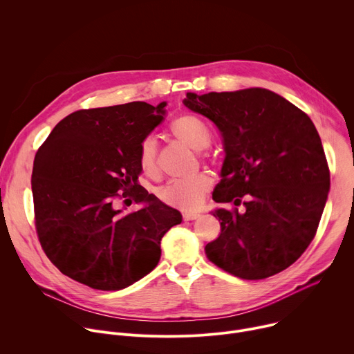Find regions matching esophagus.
<instances>
[{
  "label": "esophagus",
  "mask_w": 354,
  "mask_h": 354,
  "mask_svg": "<svg viewBox=\"0 0 354 354\" xmlns=\"http://www.w3.org/2000/svg\"><path fill=\"white\" fill-rule=\"evenodd\" d=\"M198 217H200L198 213H183V220L185 221H192V220H196Z\"/></svg>",
  "instance_id": "obj_1"
}]
</instances>
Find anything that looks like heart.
I'll list each match as a JSON object with an SVG mask.
<instances>
[{
  "label": "heart",
  "instance_id": "obj_1",
  "mask_svg": "<svg viewBox=\"0 0 354 354\" xmlns=\"http://www.w3.org/2000/svg\"><path fill=\"white\" fill-rule=\"evenodd\" d=\"M172 134L185 145L194 151H201L210 144V131L197 116L185 113L172 120L169 126ZM138 162L148 174L158 171V142L154 136H147L138 147ZM212 186V178L207 174H198L190 179L174 180L160 189V198L165 205L190 212L197 209Z\"/></svg>",
  "mask_w": 354,
  "mask_h": 354
}]
</instances>
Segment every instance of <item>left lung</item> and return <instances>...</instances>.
<instances>
[{"label": "left lung", "mask_w": 354, "mask_h": 354, "mask_svg": "<svg viewBox=\"0 0 354 354\" xmlns=\"http://www.w3.org/2000/svg\"><path fill=\"white\" fill-rule=\"evenodd\" d=\"M186 108L221 133L225 158L213 198L221 234L205 248L220 269L261 280L291 266L314 239L330 186L319 134L307 113L265 89L186 93Z\"/></svg>", "instance_id": "obj_1"}]
</instances>
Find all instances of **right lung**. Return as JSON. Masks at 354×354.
<instances>
[{
	"label": "right lung",
	"instance_id": "add662e5",
	"mask_svg": "<svg viewBox=\"0 0 354 354\" xmlns=\"http://www.w3.org/2000/svg\"><path fill=\"white\" fill-rule=\"evenodd\" d=\"M165 106L77 111L37 149L36 232L50 262L73 280L104 291L131 286L158 265L162 236L182 223L178 210L138 183L140 142L164 120ZM119 196L145 206L124 215L114 207Z\"/></svg>",
	"mask_w": 354,
	"mask_h": 354
}]
</instances>
